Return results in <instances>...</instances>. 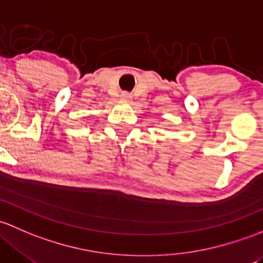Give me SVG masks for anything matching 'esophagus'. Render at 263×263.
I'll list each match as a JSON object with an SVG mask.
<instances>
[{
    "instance_id": "1",
    "label": "esophagus",
    "mask_w": 263,
    "mask_h": 263,
    "mask_svg": "<svg viewBox=\"0 0 263 263\" xmlns=\"http://www.w3.org/2000/svg\"><path fill=\"white\" fill-rule=\"evenodd\" d=\"M120 97L123 100H126V101H129V100L132 99V93H130V92H128V91H123L120 93Z\"/></svg>"
}]
</instances>
